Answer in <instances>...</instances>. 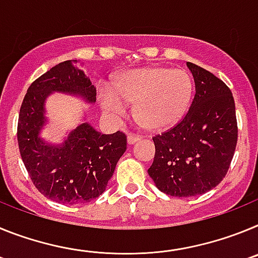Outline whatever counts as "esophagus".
<instances>
[{"label": "esophagus", "instance_id": "34e87169", "mask_svg": "<svg viewBox=\"0 0 258 258\" xmlns=\"http://www.w3.org/2000/svg\"><path fill=\"white\" fill-rule=\"evenodd\" d=\"M140 140H141V138L138 136H133V134L127 136V143H129V145H133V143L138 142Z\"/></svg>", "mask_w": 258, "mask_h": 258}]
</instances>
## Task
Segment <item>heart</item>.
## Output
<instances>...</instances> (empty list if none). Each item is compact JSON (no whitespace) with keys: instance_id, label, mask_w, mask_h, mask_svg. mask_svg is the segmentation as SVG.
Returning <instances> with one entry per match:
<instances>
[{"instance_id":"b5f03b06","label":"heart","mask_w":258,"mask_h":258,"mask_svg":"<svg viewBox=\"0 0 258 258\" xmlns=\"http://www.w3.org/2000/svg\"><path fill=\"white\" fill-rule=\"evenodd\" d=\"M192 92V79L186 71L152 66L118 76L112 92L101 90L99 101L102 108L117 116L125 115V104H136L134 118L140 126L160 132L181 120L190 106Z\"/></svg>"}]
</instances>
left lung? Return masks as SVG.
I'll list each match as a JSON object with an SVG mask.
<instances>
[{
    "mask_svg": "<svg viewBox=\"0 0 258 258\" xmlns=\"http://www.w3.org/2000/svg\"><path fill=\"white\" fill-rule=\"evenodd\" d=\"M195 97L179 124L155 143L149 175L161 192L177 198L208 192L229 170L238 141L235 102L222 80L187 61Z\"/></svg>",
    "mask_w": 258,
    "mask_h": 258,
    "instance_id": "left-lung-1",
    "label": "left lung"
}]
</instances>
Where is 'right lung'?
<instances>
[{
  "mask_svg": "<svg viewBox=\"0 0 258 258\" xmlns=\"http://www.w3.org/2000/svg\"><path fill=\"white\" fill-rule=\"evenodd\" d=\"M63 93L95 103L94 85L76 59L61 61L31 84L18 121L20 156L32 182L44 197L61 204L88 203L104 192L118 159L126 150L121 132L102 134L81 122L63 142L50 143L40 136L46 125V99Z\"/></svg>",
  "mask_w": 258,
  "mask_h": 258,
  "instance_id": "obj_1",
  "label": "right lung"
}]
</instances>
